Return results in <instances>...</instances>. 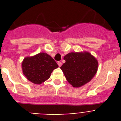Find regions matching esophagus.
Wrapping results in <instances>:
<instances>
[{
    "label": "esophagus",
    "mask_w": 121,
    "mask_h": 121,
    "mask_svg": "<svg viewBox=\"0 0 121 121\" xmlns=\"http://www.w3.org/2000/svg\"><path fill=\"white\" fill-rule=\"evenodd\" d=\"M57 64H58L59 67H61V65H62L61 62H57Z\"/></svg>",
    "instance_id": "34e87169"
}]
</instances>
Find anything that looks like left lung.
<instances>
[{"label": "left lung", "mask_w": 121, "mask_h": 121, "mask_svg": "<svg viewBox=\"0 0 121 121\" xmlns=\"http://www.w3.org/2000/svg\"><path fill=\"white\" fill-rule=\"evenodd\" d=\"M60 67L66 79L73 87H80L92 79L98 70V60L88 52L68 53Z\"/></svg>", "instance_id": "8db88e82"}]
</instances>
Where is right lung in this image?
<instances>
[{"label": "right lung", "mask_w": 121, "mask_h": 121, "mask_svg": "<svg viewBox=\"0 0 121 121\" xmlns=\"http://www.w3.org/2000/svg\"><path fill=\"white\" fill-rule=\"evenodd\" d=\"M57 67L55 60L45 53L25 57L22 63L23 74L28 81L35 84H41L47 81Z\"/></svg>", "instance_id": "add662e5"}]
</instances>
